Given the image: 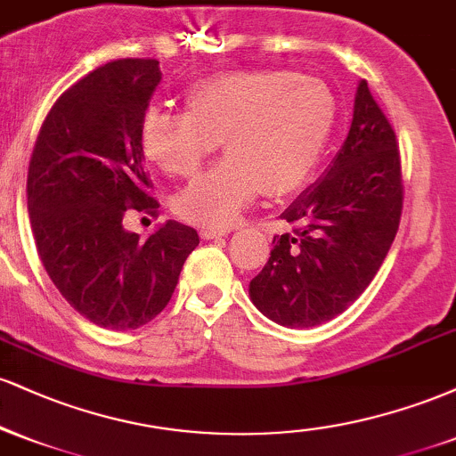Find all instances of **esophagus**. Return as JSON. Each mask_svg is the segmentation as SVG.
Instances as JSON below:
<instances>
[{
  "label": "esophagus",
  "instance_id": "34e87169",
  "mask_svg": "<svg viewBox=\"0 0 456 456\" xmlns=\"http://www.w3.org/2000/svg\"><path fill=\"white\" fill-rule=\"evenodd\" d=\"M232 229H201V238L203 240H216V238H224L229 235Z\"/></svg>",
  "mask_w": 456,
  "mask_h": 456
}]
</instances>
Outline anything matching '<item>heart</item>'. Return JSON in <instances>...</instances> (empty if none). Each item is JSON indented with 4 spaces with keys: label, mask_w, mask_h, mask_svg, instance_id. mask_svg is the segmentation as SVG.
<instances>
[{
    "label": "heart",
    "mask_w": 456,
    "mask_h": 456,
    "mask_svg": "<svg viewBox=\"0 0 456 456\" xmlns=\"http://www.w3.org/2000/svg\"><path fill=\"white\" fill-rule=\"evenodd\" d=\"M186 111L148 107L139 122L143 156L191 177L218 145L227 156L175 199L184 221L227 227L261 191L287 197L315 169L337 118L332 92L291 70L227 72L195 83Z\"/></svg>",
    "instance_id": "obj_1"
}]
</instances>
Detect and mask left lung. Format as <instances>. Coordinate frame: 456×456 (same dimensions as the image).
I'll return each instance as SVG.
<instances>
[{
	"instance_id": "8db88e82",
	"label": "left lung",
	"mask_w": 456,
	"mask_h": 456,
	"mask_svg": "<svg viewBox=\"0 0 456 456\" xmlns=\"http://www.w3.org/2000/svg\"><path fill=\"white\" fill-rule=\"evenodd\" d=\"M401 210L396 134L360 81L341 150L281 214L294 229L272 240L268 264L248 285L253 305L285 328H313L341 315L384 264Z\"/></svg>"
}]
</instances>
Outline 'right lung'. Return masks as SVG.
Wrapping results in <instances>:
<instances>
[{
    "instance_id": "obj_1",
    "label": "right lung",
    "mask_w": 456,
    "mask_h": 456,
    "mask_svg": "<svg viewBox=\"0 0 456 456\" xmlns=\"http://www.w3.org/2000/svg\"><path fill=\"white\" fill-rule=\"evenodd\" d=\"M160 83L156 60L109 61L77 81L46 115L28 174L36 248L68 305L107 330H134L174 296L197 248L188 224L141 238L124 214L154 210L139 122Z\"/></svg>"
}]
</instances>
